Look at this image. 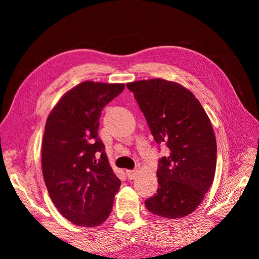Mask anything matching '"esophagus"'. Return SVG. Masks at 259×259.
Wrapping results in <instances>:
<instances>
[{"label":"esophagus","mask_w":259,"mask_h":259,"mask_svg":"<svg viewBox=\"0 0 259 259\" xmlns=\"http://www.w3.org/2000/svg\"><path fill=\"white\" fill-rule=\"evenodd\" d=\"M137 175H138L137 170H128V171H126V177H128V179H130V180L135 179L136 177H137Z\"/></svg>","instance_id":"34e87169"}]
</instances>
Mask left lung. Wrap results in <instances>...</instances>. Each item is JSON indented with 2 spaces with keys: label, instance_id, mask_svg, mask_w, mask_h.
<instances>
[{
  "label": "left lung",
  "instance_id": "8db88e82",
  "mask_svg": "<svg viewBox=\"0 0 259 259\" xmlns=\"http://www.w3.org/2000/svg\"><path fill=\"white\" fill-rule=\"evenodd\" d=\"M145 115L155 142L165 144L158 159L157 192L146 208L165 219L192 213L214 180L216 139L205 110L194 94L164 79L126 83Z\"/></svg>",
  "mask_w": 259,
  "mask_h": 259
}]
</instances>
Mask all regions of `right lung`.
Returning a JSON list of instances; mask_svg holds the SVG:
<instances>
[{
    "label": "right lung",
    "mask_w": 259,
    "mask_h": 259,
    "mask_svg": "<svg viewBox=\"0 0 259 259\" xmlns=\"http://www.w3.org/2000/svg\"><path fill=\"white\" fill-rule=\"evenodd\" d=\"M123 83L83 81L50 113L41 144V168L55 207L73 224L94 228L109 218L121 186L98 138L103 107Z\"/></svg>",
    "instance_id": "right-lung-1"
}]
</instances>
